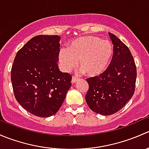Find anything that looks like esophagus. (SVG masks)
I'll return each mask as SVG.
<instances>
[{"mask_svg":"<svg viewBox=\"0 0 149 149\" xmlns=\"http://www.w3.org/2000/svg\"><path fill=\"white\" fill-rule=\"evenodd\" d=\"M79 81V79H78V78L76 77H74V76H73V78H72V80H71V83L72 84H76V82Z\"/></svg>","mask_w":149,"mask_h":149,"instance_id":"1","label":"esophagus"}]
</instances>
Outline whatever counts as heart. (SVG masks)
<instances>
[{"label":"heart","instance_id":"obj_1","mask_svg":"<svg viewBox=\"0 0 149 149\" xmlns=\"http://www.w3.org/2000/svg\"><path fill=\"white\" fill-rule=\"evenodd\" d=\"M114 53L112 43L97 36L79 37L69 44L67 50L61 49L59 61L65 71L78 66L88 77H97L107 70Z\"/></svg>","mask_w":149,"mask_h":149}]
</instances>
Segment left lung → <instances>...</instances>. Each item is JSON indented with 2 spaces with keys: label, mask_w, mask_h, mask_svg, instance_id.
<instances>
[{
  "label": "left lung",
  "mask_w": 149,
  "mask_h": 149,
  "mask_svg": "<svg viewBox=\"0 0 149 149\" xmlns=\"http://www.w3.org/2000/svg\"><path fill=\"white\" fill-rule=\"evenodd\" d=\"M114 53L107 70L86 79V101L93 112L110 115L121 109L132 98L136 87V64L130 49L115 34L109 33Z\"/></svg>",
  "instance_id": "8db88e82"
}]
</instances>
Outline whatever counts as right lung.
<instances>
[{"label": "right lung", "mask_w": 149, "mask_h": 149, "mask_svg": "<svg viewBox=\"0 0 149 149\" xmlns=\"http://www.w3.org/2000/svg\"><path fill=\"white\" fill-rule=\"evenodd\" d=\"M58 35H38L16 53L11 68L14 96L32 115L47 118L55 115L71 85V76L60 71Z\"/></svg>", "instance_id": "1"}]
</instances>
